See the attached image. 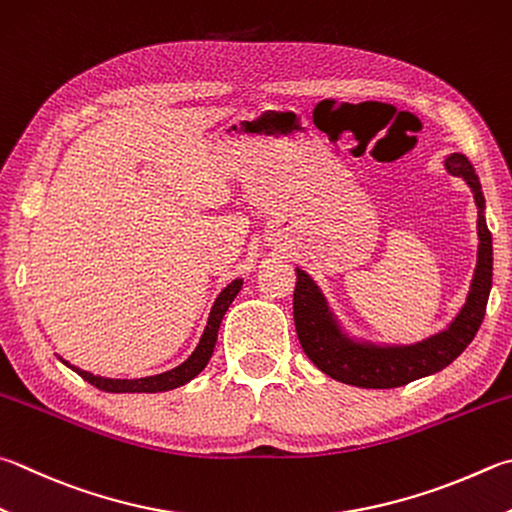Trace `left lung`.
Returning <instances> with one entry per match:
<instances>
[{"label": "left lung", "mask_w": 512, "mask_h": 512, "mask_svg": "<svg viewBox=\"0 0 512 512\" xmlns=\"http://www.w3.org/2000/svg\"><path fill=\"white\" fill-rule=\"evenodd\" d=\"M445 170L452 176H461L470 185L479 208L477 268L472 275L466 304L461 306L457 318L448 324V329L414 342V345H374L367 340H353L333 318L318 284L300 268H295L297 284L293 293V318L297 338L313 365L333 380L365 389L403 387L412 380L448 367L477 336L492 288V235L486 226V217H483L486 199H483L475 167L466 156L457 152L450 154L445 159Z\"/></svg>", "instance_id": "1"}]
</instances>
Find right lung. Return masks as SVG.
Wrapping results in <instances>:
<instances>
[{
	"mask_svg": "<svg viewBox=\"0 0 512 512\" xmlns=\"http://www.w3.org/2000/svg\"><path fill=\"white\" fill-rule=\"evenodd\" d=\"M241 284L244 280H232L224 291L217 295L215 304H212L210 315H208V324L206 329H203V336L199 340L197 349L190 353V358L181 362L179 367H174L170 371H163V374H156V376H145V378H134V380H127V378H102V376H94L89 374L85 369H78L69 365L67 360H62L64 365L71 367L76 371L78 376H82L91 383L94 387L102 389V392H111V394H156V392H167V389H176L185 383H190V380L201 374L203 367L208 365V360L212 356V351H215L217 345V333H219V324L224 320V315L228 311V306L235 300L237 293L241 291Z\"/></svg>",
	"mask_w": 512,
	"mask_h": 512,
	"instance_id": "obj_1",
	"label": "right lung"
}]
</instances>
